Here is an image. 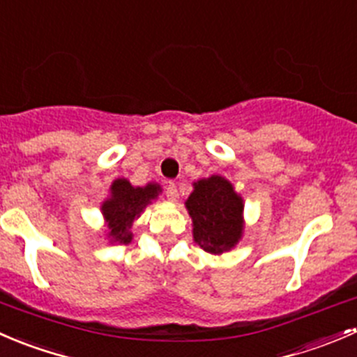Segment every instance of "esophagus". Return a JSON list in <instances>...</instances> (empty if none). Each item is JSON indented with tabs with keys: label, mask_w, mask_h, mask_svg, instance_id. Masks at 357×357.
<instances>
[{
	"label": "esophagus",
	"mask_w": 357,
	"mask_h": 357,
	"mask_svg": "<svg viewBox=\"0 0 357 357\" xmlns=\"http://www.w3.org/2000/svg\"><path fill=\"white\" fill-rule=\"evenodd\" d=\"M167 197L170 201H177L178 199V192H177V185L174 182H168L167 185Z\"/></svg>",
	"instance_id": "obj_1"
}]
</instances>
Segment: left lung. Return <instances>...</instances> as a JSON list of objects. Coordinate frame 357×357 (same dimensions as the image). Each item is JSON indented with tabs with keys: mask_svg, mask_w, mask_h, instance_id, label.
<instances>
[{
	"mask_svg": "<svg viewBox=\"0 0 357 357\" xmlns=\"http://www.w3.org/2000/svg\"><path fill=\"white\" fill-rule=\"evenodd\" d=\"M192 218V238L204 252L222 255L236 248L245 232V201L234 185L222 175L192 182L185 199Z\"/></svg>",
	"mask_w": 357,
	"mask_h": 357,
	"instance_id": "left-lung-1",
	"label": "left lung"
}]
</instances>
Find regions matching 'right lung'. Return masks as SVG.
I'll use <instances>...</instances> for the list:
<instances>
[{
	"label": "right lung",
	"instance_id": "1",
	"mask_svg": "<svg viewBox=\"0 0 357 357\" xmlns=\"http://www.w3.org/2000/svg\"><path fill=\"white\" fill-rule=\"evenodd\" d=\"M163 192L158 182H147L146 185H132L128 178L112 180L109 196L102 201L100 211L104 217L105 238L109 245H128L133 238L130 231L133 222L144 213L153 201Z\"/></svg>",
	"mask_w": 357,
	"mask_h": 357
}]
</instances>
